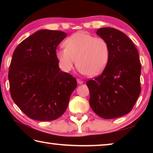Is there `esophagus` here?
<instances>
[{
    "label": "esophagus",
    "mask_w": 153,
    "mask_h": 153,
    "mask_svg": "<svg viewBox=\"0 0 153 153\" xmlns=\"http://www.w3.org/2000/svg\"><path fill=\"white\" fill-rule=\"evenodd\" d=\"M76 81H77V83H78L79 84H82V83H83V81L82 80H81V79H76Z\"/></svg>",
    "instance_id": "34e87169"
}]
</instances>
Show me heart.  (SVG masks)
Instances as JSON below:
<instances>
[{
  "instance_id": "heart-1",
  "label": "heart",
  "mask_w": 153,
  "mask_h": 153,
  "mask_svg": "<svg viewBox=\"0 0 153 153\" xmlns=\"http://www.w3.org/2000/svg\"><path fill=\"white\" fill-rule=\"evenodd\" d=\"M65 49L57 51L56 56L65 72H70L78 64L79 72L91 76L103 72L110 56L106 40L85 31L72 34L64 42Z\"/></svg>"
}]
</instances>
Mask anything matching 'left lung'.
<instances>
[{
	"label": "left lung",
	"instance_id": "obj_1",
	"mask_svg": "<svg viewBox=\"0 0 153 153\" xmlns=\"http://www.w3.org/2000/svg\"><path fill=\"white\" fill-rule=\"evenodd\" d=\"M96 33L108 42L110 56L102 74L86 82L90 106L102 118H118L131 111L141 93L139 55L121 31L106 27Z\"/></svg>",
	"mask_w": 153,
	"mask_h": 153
}]
</instances>
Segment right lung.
I'll return each instance as SVG.
<instances>
[{"instance_id":"right-lung-1","label":"right lung","mask_w":153,"mask_h":153,"mask_svg":"<svg viewBox=\"0 0 153 153\" xmlns=\"http://www.w3.org/2000/svg\"><path fill=\"white\" fill-rule=\"evenodd\" d=\"M67 36L60 30H41L14 50L8 79L11 97L31 119L53 120L68 107L76 79L58 67L56 48Z\"/></svg>"}]
</instances>
